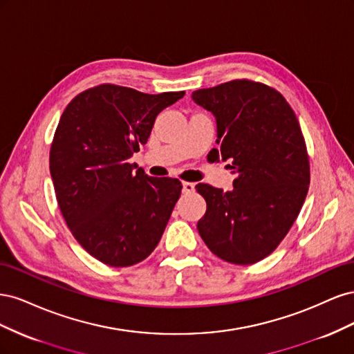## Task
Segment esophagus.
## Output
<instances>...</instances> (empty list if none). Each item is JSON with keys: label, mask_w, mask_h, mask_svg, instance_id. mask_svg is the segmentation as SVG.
<instances>
[{"label": "esophagus", "mask_w": 354, "mask_h": 354, "mask_svg": "<svg viewBox=\"0 0 354 354\" xmlns=\"http://www.w3.org/2000/svg\"><path fill=\"white\" fill-rule=\"evenodd\" d=\"M183 192H185V194H194L195 183H190V181H183Z\"/></svg>", "instance_id": "obj_1"}]
</instances>
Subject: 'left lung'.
Listing matches in <instances>:
<instances>
[{"instance_id":"8db88e82","label":"left lung","mask_w":354,"mask_h":354,"mask_svg":"<svg viewBox=\"0 0 354 354\" xmlns=\"http://www.w3.org/2000/svg\"><path fill=\"white\" fill-rule=\"evenodd\" d=\"M216 116L217 160H232L233 189L196 185L207 201L198 232L211 252L233 264L272 254L297 220L310 185V165L297 116L269 85L234 80L192 93Z\"/></svg>"}]
</instances>
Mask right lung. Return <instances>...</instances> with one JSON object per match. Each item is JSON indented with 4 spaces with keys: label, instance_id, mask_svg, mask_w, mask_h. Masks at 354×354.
Segmentation results:
<instances>
[{
    "label": "right lung",
    "instance_id": "1",
    "mask_svg": "<svg viewBox=\"0 0 354 354\" xmlns=\"http://www.w3.org/2000/svg\"><path fill=\"white\" fill-rule=\"evenodd\" d=\"M183 95L102 84L60 116L50 149L59 208L73 238L104 264L140 263L162 236L183 186L134 171L128 159L146 145L158 113Z\"/></svg>",
    "mask_w": 354,
    "mask_h": 354
}]
</instances>
